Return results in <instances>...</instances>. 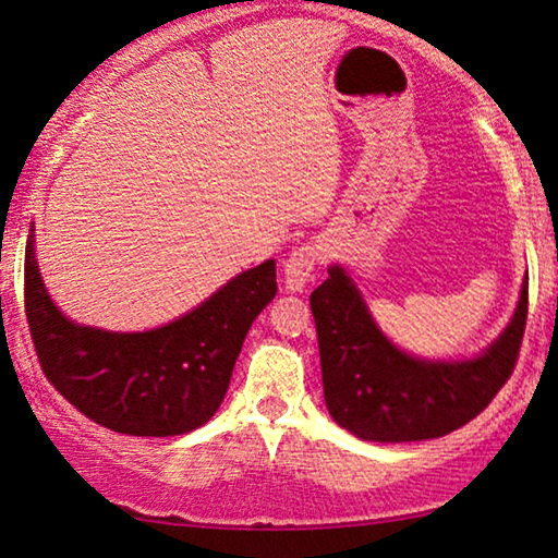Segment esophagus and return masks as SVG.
I'll use <instances>...</instances> for the list:
<instances>
[{"mask_svg": "<svg viewBox=\"0 0 558 558\" xmlns=\"http://www.w3.org/2000/svg\"><path fill=\"white\" fill-rule=\"evenodd\" d=\"M320 263V251L313 243L295 247L286 260V286L290 290H303L313 278L315 265Z\"/></svg>", "mask_w": 558, "mask_h": 558, "instance_id": "esophagus-1", "label": "esophagus"}]
</instances>
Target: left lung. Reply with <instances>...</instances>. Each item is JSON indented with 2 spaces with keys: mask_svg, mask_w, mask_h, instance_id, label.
<instances>
[{
  "mask_svg": "<svg viewBox=\"0 0 558 558\" xmlns=\"http://www.w3.org/2000/svg\"><path fill=\"white\" fill-rule=\"evenodd\" d=\"M311 293L326 405L363 440L401 444L451 434L494 401L517 368L529 315V280L501 338L473 361L434 363L398 351L376 328L343 268Z\"/></svg>",
  "mask_w": 558,
  "mask_h": 558,
  "instance_id": "1",
  "label": "left lung"
}]
</instances>
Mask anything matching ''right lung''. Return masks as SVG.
<instances>
[{
  "instance_id": "add662e5",
  "label": "right lung",
  "mask_w": 558,
  "mask_h": 558,
  "mask_svg": "<svg viewBox=\"0 0 558 558\" xmlns=\"http://www.w3.org/2000/svg\"><path fill=\"white\" fill-rule=\"evenodd\" d=\"M276 290V260H265L170 326L107 332L66 320L39 278L35 240L24 251V313L41 373L89 421L128 436H180L210 421Z\"/></svg>"
}]
</instances>
